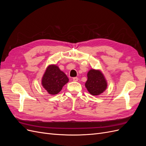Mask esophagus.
I'll return each instance as SVG.
<instances>
[{"instance_id":"1","label":"esophagus","mask_w":146,"mask_h":146,"mask_svg":"<svg viewBox=\"0 0 146 146\" xmlns=\"http://www.w3.org/2000/svg\"><path fill=\"white\" fill-rule=\"evenodd\" d=\"M78 78L77 77H74L73 78V81H74V82H77V81H78Z\"/></svg>"}]
</instances>
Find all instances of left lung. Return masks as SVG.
<instances>
[{
    "mask_svg": "<svg viewBox=\"0 0 146 146\" xmlns=\"http://www.w3.org/2000/svg\"><path fill=\"white\" fill-rule=\"evenodd\" d=\"M87 77L88 80L85 83V86L91 94L100 95L107 89V81L104 74L99 70L91 69L88 72Z\"/></svg>",
    "mask_w": 146,
    "mask_h": 146,
    "instance_id": "obj_1",
    "label": "left lung"
}]
</instances>
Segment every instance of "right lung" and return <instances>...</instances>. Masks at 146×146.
Here are the masks:
<instances>
[{"instance_id": "add662e5", "label": "right lung", "mask_w": 146, "mask_h": 146, "mask_svg": "<svg viewBox=\"0 0 146 146\" xmlns=\"http://www.w3.org/2000/svg\"><path fill=\"white\" fill-rule=\"evenodd\" d=\"M68 82L67 76L55 64L48 66L42 78L43 88L52 95L58 94Z\"/></svg>"}]
</instances>
